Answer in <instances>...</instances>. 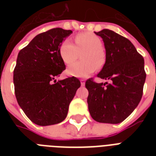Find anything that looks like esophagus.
<instances>
[{"instance_id": "34e87169", "label": "esophagus", "mask_w": 156, "mask_h": 156, "mask_svg": "<svg viewBox=\"0 0 156 156\" xmlns=\"http://www.w3.org/2000/svg\"><path fill=\"white\" fill-rule=\"evenodd\" d=\"M80 82H81V85L82 87H84L85 86V79H80Z\"/></svg>"}]
</instances>
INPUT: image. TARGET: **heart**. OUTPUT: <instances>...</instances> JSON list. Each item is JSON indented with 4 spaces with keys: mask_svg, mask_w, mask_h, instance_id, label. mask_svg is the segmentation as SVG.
<instances>
[{
    "mask_svg": "<svg viewBox=\"0 0 156 156\" xmlns=\"http://www.w3.org/2000/svg\"><path fill=\"white\" fill-rule=\"evenodd\" d=\"M102 40L95 34L79 33L75 36V45L69 40L61 43L59 53L61 60L66 65H70L78 60L80 54L83 61L70 66L67 69L69 75L84 78L90 75L96 69L102 68L105 63V52Z\"/></svg>",
    "mask_w": 156,
    "mask_h": 156,
    "instance_id": "1",
    "label": "heart"
}]
</instances>
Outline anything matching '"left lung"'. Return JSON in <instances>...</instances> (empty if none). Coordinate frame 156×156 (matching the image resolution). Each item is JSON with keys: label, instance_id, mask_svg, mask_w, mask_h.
<instances>
[{"label": "left lung", "instance_id": "8db88e82", "mask_svg": "<svg viewBox=\"0 0 156 156\" xmlns=\"http://www.w3.org/2000/svg\"><path fill=\"white\" fill-rule=\"evenodd\" d=\"M95 34L103 39L106 61L97 74L109 83L86 82L88 109L95 121L118 124L126 120L138 106L146 80L144 59L126 38L108 29Z\"/></svg>", "mask_w": 156, "mask_h": 156}]
</instances>
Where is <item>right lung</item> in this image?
<instances>
[{
  "label": "right lung",
  "mask_w": 156,
  "mask_h": 156,
  "mask_svg": "<svg viewBox=\"0 0 156 156\" xmlns=\"http://www.w3.org/2000/svg\"><path fill=\"white\" fill-rule=\"evenodd\" d=\"M72 30L53 28L40 33L18 52L13 70L16 99L33 123L46 126L66 119L81 83L75 77L56 82L66 69L59 48Z\"/></svg>",
  "instance_id": "obj_1"
}]
</instances>
